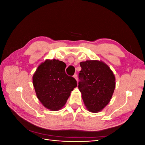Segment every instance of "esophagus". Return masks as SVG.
<instances>
[{
	"instance_id": "obj_1",
	"label": "esophagus",
	"mask_w": 145,
	"mask_h": 145,
	"mask_svg": "<svg viewBox=\"0 0 145 145\" xmlns=\"http://www.w3.org/2000/svg\"><path fill=\"white\" fill-rule=\"evenodd\" d=\"M73 77L75 78V79L76 80V81L78 82V77H77V74H74V75L73 76Z\"/></svg>"
}]
</instances>
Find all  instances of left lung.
Wrapping results in <instances>:
<instances>
[{"label": "left lung", "instance_id": "obj_1", "mask_svg": "<svg viewBox=\"0 0 145 145\" xmlns=\"http://www.w3.org/2000/svg\"><path fill=\"white\" fill-rule=\"evenodd\" d=\"M78 89L85 106L91 112H99L109 103L116 87V78L109 66L101 60L80 63Z\"/></svg>", "mask_w": 145, "mask_h": 145}]
</instances>
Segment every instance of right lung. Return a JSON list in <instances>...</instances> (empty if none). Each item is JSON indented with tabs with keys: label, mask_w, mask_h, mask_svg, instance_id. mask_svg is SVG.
I'll return each instance as SVG.
<instances>
[{
	"label": "right lung",
	"mask_w": 145,
	"mask_h": 145,
	"mask_svg": "<svg viewBox=\"0 0 145 145\" xmlns=\"http://www.w3.org/2000/svg\"><path fill=\"white\" fill-rule=\"evenodd\" d=\"M66 67L62 61L46 59L38 66L33 74L37 97L43 106L51 111L62 109L71 92L77 86L75 78L67 75Z\"/></svg>",
	"instance_id": "right-lung-1"
}]
</instances>
